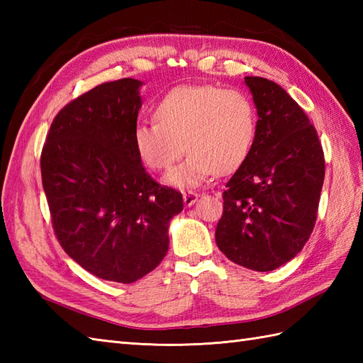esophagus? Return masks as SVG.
I'll return each instance as SVG.
<instances>
[{"label": "esophagus", "instance_id": "1", "mask_svg": "<svg viewBox=\"0 0 363 363\" xmlns=\"http://www.w3.org/2000/svg\"><path fill=\"white\" fill-rule=\"evenodd\" d=\"M182 198H184V204H186L187 207H190V206H194L198 201L199 195L195 194V191H184Z\"/></svg>", "mask_w": 363, "mask_h": 363}]
</instances>
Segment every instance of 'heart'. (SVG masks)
Returning <instances> with one entry per match:
<instances>
[{"label":"heart","mask_w":363,"mask_h":363,"mask_svg":"<svg viewBox=\"0 0 363 363\" xmlns=\"http://www.w3.org/2000/svg\"><path fill=\"white\" fill-rule=\"evenodd\" d=\"M157 121L134 129L143 164L164 172L190 151L182 165L165 176L168 186L198 187L217 172H234L250 156L257 130L252 99L242 90L213 86L176 87L156 107Z\"/></svg>","instance_id":"obj_1"}]
</instances>
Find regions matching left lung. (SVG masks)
Masks as SVG:
<instances>
[{"label":"left lung","instance_id":"1","mask_svg":"<svg viewBox=\"0 0 363 363\" xmlns=\"http://www.w3.org/2000/svg\"><path fill=\"white\" fill-rule=\"evenodd\" d=\"M257 111L250 156L223 191L215 230L234 264L272 272L303 250L317 220L325 156L304 111L276 82L246 76Z\"/></svg>","mask_w":363,"mask_h":363}]
</instances>
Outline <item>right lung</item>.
<instances>
[{
    "label": "right lung",
    "instance_id": "obj_1",
    "mask_svg": "<svg viewBox=\"0 0 363 363\" xmlns=\"http://www.w3.org/2000/svg\"><path fill=\"white\" fill-rule=\"evenodd\" d=\"M142 81L89 90L52 120L42 150V184L64 251L104 281L130 284L168 251L182 195L146 173L134 146Z\"/></svg>",
    "mask_w": 363,
    "mask_h": 363
}]
</instances>
